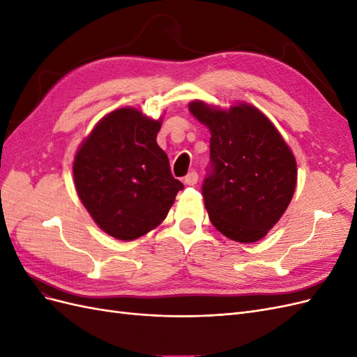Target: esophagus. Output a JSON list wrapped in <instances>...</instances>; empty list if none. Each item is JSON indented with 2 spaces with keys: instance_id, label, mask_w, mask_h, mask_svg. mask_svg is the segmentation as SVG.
Instances as JSON below:
<instances>
[{
  "instance_id": "34e87169",
  "label": "esophagus",
  "mask_w": 357,
  "mask_h": 357,
  "mask_svg": "<svg viewBox=\"0 0 357 357\" xmlns=\"http://www.w3.org/2000/svg\"><path fill=\"white\" fill-rule=\"evenodd\" d=\"M197 183H198V174L195 171L189 172V174L185 177V185H188V186H195Z\"/></svg>"
}]
</instances>
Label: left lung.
Wrapping results in <instances>:
<instances>
[{
    "label": "left lung",
    "instance_id": "left-lung-1",
    "mask_svg": "<svg viewBox=\"0 0 357 357\" xmlns=\"http://www.w3.org/2000/svg\"><path fill=\"white\" fill-rule=\"evenodd\" d=\"M189 110L211 134V165L202 185L211 223L234 241H259L294 197V153L273 122L250 104L222 110L192 101Z\"/></svg>",
    "mask_w": 357,
    "mask_h": 357
}]
</instances>
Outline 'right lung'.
I'll return each instance as SVG.
<instances>
[{
  "mask_svg": "<svg viewBox=\"0 0 357 357\" xmlns=\"http://www.w3.org/2000/svg\"><path fill=\"white\" fill-rule=\"evenodd\" d=\"M162 121L132 107L95 125L74 158L75 190L95 223L114 238L131 241L167 218L183 183L171 174L156 143Z\"/></svg>",
  "mask_w": 357,
  "mask_h": 357,
  "instance_id": "obj_1",
  "label": "right lung"
}]
</instances>
